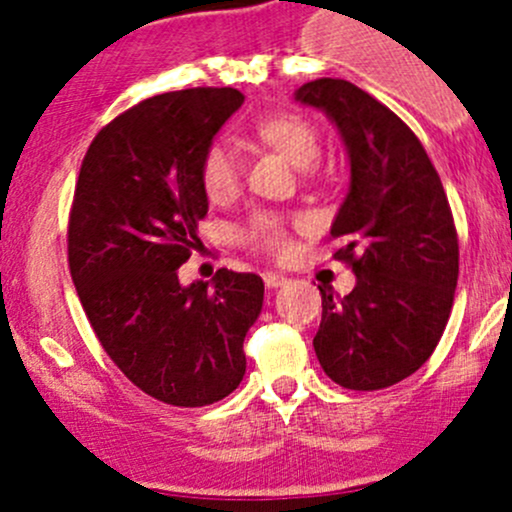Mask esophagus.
I'll list each match as a JSON object with an SVG mask.
<instances>
[{"mask_svg": "<svg viewBox=\"0 0 512 512\" xmlns=\"http://www.w3.org/2000/svg\"><path fill=\"white\" fill-rule=\"evenodd\" d=\"M262 280H265V287L267 289H277V287L285 285L287 277L285 275H277V272H265V275H262Z\"/></svg>", "mask_w": 512, "mask_h": 512, "instance_id": "esophagus-1", "label": "esophagus"}]
</instances>
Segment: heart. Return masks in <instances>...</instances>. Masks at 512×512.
<instances>
[{"label": "heart", "mask_w": 512, "mask_h": 512, "mask_svg": "<svg viewBox=\"0 0 512 512\" xmlns=\"http://www.w3.org/2000/svg\"><path fill=\"white\" fill-rule=\"evenodd\" d=\"M257 136L280 151L289 163L297 168H309L317 163L322 143H319V131L314 123L299 113H270V116L260 118L255 126ZM242 175V160L237 148L230 141H215L205 148L203 160H200V183H203L205 195L210 200H225L240 185ZM252 237L272 252H285L287 240L282 235L280 225L270 215H260L252 220L250 227Z\"/></svg>", "instance_id": "b5f03b06"}]
</instances>
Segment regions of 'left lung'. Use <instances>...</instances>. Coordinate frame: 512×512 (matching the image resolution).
<instances>
[{
	"mask_svg": "<svg viewBox=\"0 0 512 512\" xmlns=\"http://www.w3.org/2000/svg\"><path fill=\"white\" fill-rule=\"evenodd\" d=\"M294 101L337 126L349 156V193L332 223L356 275L347 297L322 292L314 352L344 389L399 384L436 349L458 282L451 205L421 141L394 111L344 79L299 86Z\"/></svg>",
	"mask_w": 512,
	"mask_h": 512,
	"instance_id": "obj_1",
	"label": "left lung"
}]
</instances>
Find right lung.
<instances>
[{"instance_id": "add662e5", "label": "right lung", "mask_w": 512, "mask_h": 512, "mask_svg": "<svg viewBox=\"0 0 512 512\" xmlns=\"http://www.w3.org/2000/svg\"><path fill=\"white\" fill-rule=\"evenodd\" d=\"M242 101L237 89L146 98L98 133L76 183L69 267L86 317L113 364L170 406H208L240 386L242 342L262 312L252 272L178 280L208 215L200 160Z\"/></svg>"}]
</instances>
